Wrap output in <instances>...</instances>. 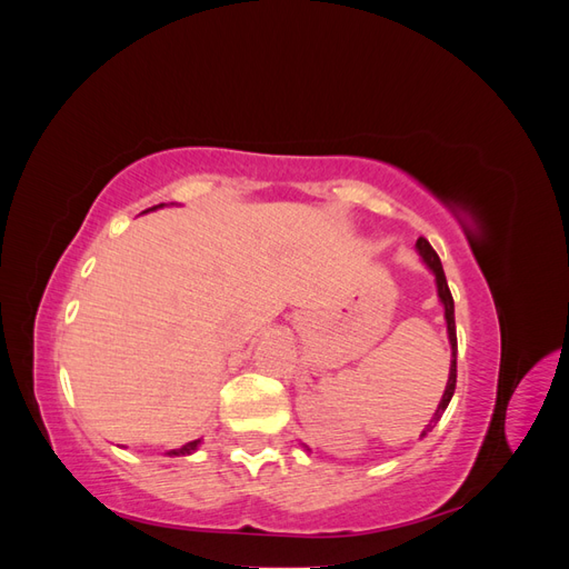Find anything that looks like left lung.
Wrapping results in <instances>:
<instances>
[{"mask_svg":"<svg viewBox=\"0 0 569 569\" xmlns=\"http://www.w3.org/2000/svg\"><path fill=\"white\" fill-rule=\"evenodd\" d=\"M418 251H420V256H422V261L429 266V270H432V272H435V278H437L439 299H441V303H443V311H446V325H449V339H451V351H453V360H451V375H449V385H446V391H443V396H441V403H439V408H437V412H435V418L429 420V425L425 427V432H422V437H425L427 432H432L435 425H437V422H439V418L443 416V410L449 408V403H451V396H453V391H456V375H458V370H456V351H458V339H456L453 297H451L449 282H446V274H443V268H441L439 256H437V251L432 249V244H429L425 237H420V239H418Z\"/></svg>","mask_w":569,"mask_h":569,"instance_id":"obj_1","label":"left lung"}]
</instances>
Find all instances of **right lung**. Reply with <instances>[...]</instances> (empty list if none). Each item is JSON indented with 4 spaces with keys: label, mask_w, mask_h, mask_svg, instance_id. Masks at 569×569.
<instances>
[{
    "label": "right lung",
    "mask_w": 569,
    "mask_h": 569,
    "mask_svg": "<svg viewBox=\"0 0 569 569\" xmlns=\"http://www.w3.org/2000/svg\"><path fill=\"white\" fill-rule=\"evenodd\" d=\"M159 206H163V203H159ZM153 209H157V206H153ZM151 211V209H149ZM201 443V439H197V441H189V443H184V446H180V449H173V451H168V456H189V453H194L197 451V446Z\"/></svg>",
    "instance_id": "add662e5"
}]
</instances>
